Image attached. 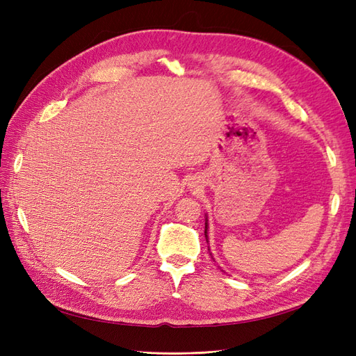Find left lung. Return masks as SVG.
Listing matches in <instances>:
<instances>
[{
    "mask_svg": "<svg viewBox=\"0 0 356 356\" xmlns=\"http://www.w3.org/2000/svg\"><path fill=\"white\" fill-rule=\"evenodd\" d=\"M204 236H207V222H204Z\"/></svg>",
    "mask_w": 356,
    "mask_h": 356,
    "instance_id": "1",
    "label": "left lung"
}]
</instances>
